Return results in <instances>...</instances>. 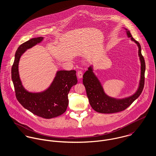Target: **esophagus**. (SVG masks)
<instances>
[{
  "label": "esophagus",
  "instance_id": "34e87169",
  "mask_svg": "<svg viewBox=\"0 0 156 156\" xmlns=\"http://www.w3.org/2000/svg\"><path fill=\"white\" fill-rule=\"evenodd\" d=\"M77 77L79 79H82L83 77V73L81 71H79L77 72Z\"/></svg>",
  "mask_w": 156,
  "mask_h": 156
}]
</instances>
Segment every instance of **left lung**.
<instances>
[{
    "mask_svg": "<svg viewBox=\"0 0 156 156\" xmlns=\"http://www.w3.org/2000/svg\"><path fill=\"white\" fill-rule=\"evenodd\" d=\"M128 38L138 47V56L140 62V75L137 89L132 95L121 98L112 97L105 91L102 84L94 72L93 66H90L83 76V83L85 87L89 103L92 108L102 113H113L122 111L127 109L136 100L142 92L144 87L145 63L141 53L140 44L132 37L130 31L124 27Z\"/></svg>",
    "mask_w": 156,
    "mask_h": 156,
    "instance_id": "1",
    "label": "left lung"
}]
</instances>
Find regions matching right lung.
Wrapping results in <instances>:
<instances>
[{
	"label": "right lung",
	"instance_id": "right-lung-1",
	"mask_svg": "<svg viewBox=\"0 0 156 156\" xmlns=\"http://www.w3.org/2000/svg\"><path fill=\"white\" fill-rule=\"evenodd\" d=\"M43 40L42 37L34 38L19 47L11 69V77L16 98L23 106L34 115L50 119L66 111L68 94L71 88L77 84V79L75 70H58L50 86L44 90L30 92L24 87L19 71L20 58L27 49L41 43Z\"/></svg>",
	"mask_w": 156,
	"mask_h": 156
}]
</instances>
